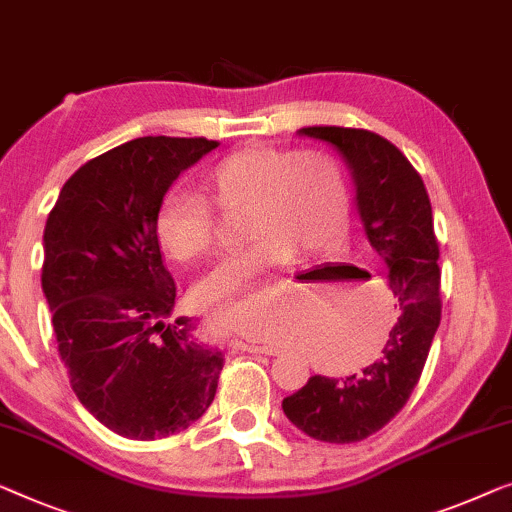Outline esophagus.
I'll use <instances>...</instances> for the list:
<instances>
[{
  "label": "esophagus",
  "mask_w": 512,
  "mask_h": 512,
  "mask_svg": "<svg viewBox=\"0 0 512 512\" xmlns=\"http://www.w3.org/2000/svg\"><path fill=\"white\" fill-rule=\"evenodd\" d=\"M235 348H240V351H249V353H265V355H277L279 353V348L249 344V342H242V339H235Z\"/></svg>",
  "instance_id": "34e87169"
}]
</instances>
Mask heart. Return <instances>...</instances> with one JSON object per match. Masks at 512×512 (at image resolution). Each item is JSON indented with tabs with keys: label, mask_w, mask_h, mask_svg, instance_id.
I'll return each instance as SVG.
<instances>
[{
	"label": "heart",
	"mask_w": 512,
	"mask_h": 512,
	"mask_svg": "<svg viewBox=\"0 0 512 512\" xmlns=\"http://www.w3.org/2000/svg\"><path fill=\"white\" fill-rule=\"evenodd\" d=\"M207 194L224 214L247 212L254 244L226 256L198 284L207 302L240 298L238 305L268 314L281 291L265 274L335 247L348 219L342 166L323 150L254 145L221 159L207 175ZM157 240L170 258L191 263L217 247V214L196 191L175 187L161 198Z\"/></svg>",
	"instance_id": "1"
}]
</instances>
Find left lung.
Masks as SVG:
<instances>
[{"label":"left lung","mask_w":512,"mask_h":512,"mask_svg":"<svg viewBox=\"0 0 512 512\" xmlns=\"http://www.w3.org/2000/svg\"><path fill=\"white\" fill-rule=\"evenodd\" d=\"M328 140L353 170L358 212L376 256L388 265L399 302L379 360L346 379L311 376L281 409L295 427L325 443H355L383 429L404 409L441 323L439 240L425 182L388 138L367 129L305 127Z\"/></svg>","instance_id":"1"}]
</instances>
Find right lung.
<instances>
[{
    "label": "right lung",
    "instance_id": "1",
    "mask_svg": "<svg viewBox=\"0 0 512 512\" xmlns=\"http://www.w3.org/2000/svg\"><path fill=\"white\" fill-rule=\"evenodd\" d=\"M207 138L145 136L80 166L43 233L41 286L71 388L92 416L136 441L196 422L217 395L224 358L187 316L166 323L177 286L157 240V210Z\"/></svg>",
    "mask_w": 512,
    "mask_h": 512
}]
</instances>
